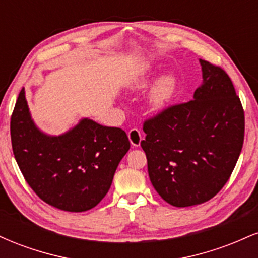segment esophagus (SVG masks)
<instances>
[{"instance_id":"obj_1","label":"esophagus","mask_w":258,"mask_h":258,"mask_svg":"<svg viewBox=\"0 0 258 258\" xmlns=\"http://www.w3.org/2000/svg\"><path fill=\"white\" fill-rule=\"evenodd\" d=\"M128 139L133 147H139L141 146L142 139H143V136H142V133L138 128H131L128 131Z\"/></svg>"}]
</instances>
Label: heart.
<instances>
[{"instance_id":"b5f03b06","label":"heart","mask_w":258,"mask_h":258,"mask_svg":"<svg viewBox=\"0 0 258 258\" xmlns=\"http://www.w3.org/2000/svg\"><path fill=\"white\" fill-rule=\"evenodd\" d=\"M148 81H149L148 74H139L138 76H136L135 79L130 81L128 86L132 90H141V88L146 87ZM176 79L170 74L161 76L156 81L149 94V104L154 110H162L164 108H166L170 100L172 99L174 92H176Z\"/></svg>"}]
</instances>
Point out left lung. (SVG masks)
Listing matches in <instances>:
<instances>
[{
    "mask_svg": "<svg viewBox=\"0 0 258 258\" xmlns=\"http://www.w3.org/2000/svg\"><path fill=\"white\" fill-rule=\"evenodd\" d=\"M203 84L194 99L144 121L141 142L150 182L172 206L209 201L229 179L244 143L245 116L232 80L200 59Z\"/></svg>",
    "mask_w": 258,
    "mask_h": 258,
    "instance_id": "8db88e82",
    "label": "left lung"
}]
</instances>
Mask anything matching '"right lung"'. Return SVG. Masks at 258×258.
<instances>
[{
  "label": "right lung",
  "instance_id": "obj_1",
  "mask_svg": "<svg viewBox=\"0 0 258 258\" xmlns=\"http://www.w3.org/2000/svg\"><path fill=\"white\" fill-rule=\"evenodd\" d=\"M14 158L32 190L48 205L82 212L98 205L130 149L126 132L82 119L60 136H48L31 119L25 91L11 117Z\"/></svg>",
  "mask_w": 258,
  "mask_h": 258
}]
</instances>
